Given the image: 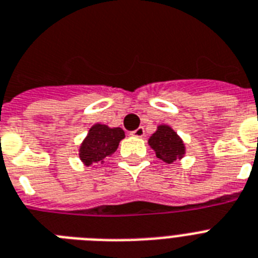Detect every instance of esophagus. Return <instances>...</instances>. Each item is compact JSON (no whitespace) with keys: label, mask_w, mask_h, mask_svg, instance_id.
I'll use <instances>...</instances> for the list:
<instances>
[{"label":"esophagus","mask_w":258,"mask_h":258,"mask_svg":"<svg viewBox=\"0 0 258 258\" xmlns=\"http://www.w3.org/2000/svg\"><path fill=\"white\" fill-rule=\"evenodd\" d=\"M131 135L136 136V138H142V136H144V128L139 127V128L134 130V131H131Z\"/></svg>","instance_id":"obj_1"}]
</instances>
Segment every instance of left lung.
Segmentation results:
<instances>
[{"instance_id":"left-lung-1","label":"left lung","mask_w":258,"mask_h":258,"mask_svg":"<svg viewBox=\"0 0 258 258\" xmlns=\"http://www.w3.org/2000/svg\"><path fill=\"white\" fill-rule=\"evenodd\" d=\"M148 143L156 156L168 164L181 158L185 152L181 139L168 125H159L158 131L151 136Z\"/></svg>"}]
</instances>
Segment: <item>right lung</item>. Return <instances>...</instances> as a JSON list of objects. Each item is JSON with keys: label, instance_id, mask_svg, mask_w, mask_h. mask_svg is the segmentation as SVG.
<instances>
[{"label": "right lung", "instance_id": "obj_1", "mask_svg": "<svg viewBox=\"0 0 258 258\" xmlns=\"http://www.w3.org/2000/svg\"><path fill=\"white\" fill-rule=\"evenodd\" d=\"M124 138L122 128H110L104 124H95L79 150V156L86 165L102 164L114 154L119 142Z\"/></svg>", "mask_w": 258, "mask_h": 258}]
</instances>
